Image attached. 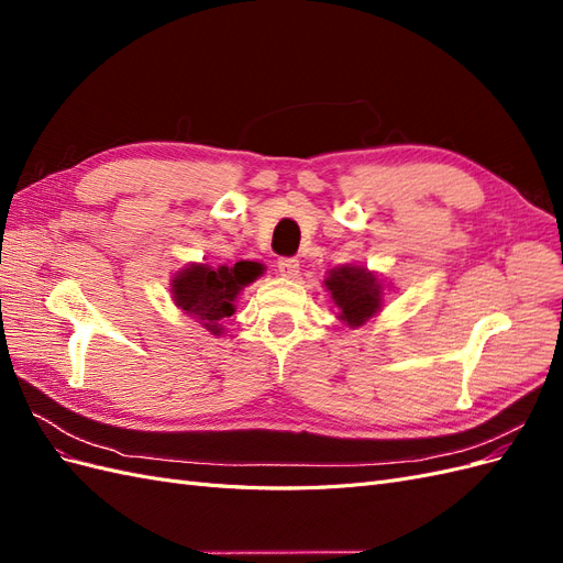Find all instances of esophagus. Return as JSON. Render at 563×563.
Listing matches in <instances>:
<instances>
[{
	"instance_id": "34e87169",
	"label": "esophagus",
	"mask_w": 563,
	"mask_h": 563,
	"mask_svg": "<svg viewBox=\"0 0 563 563\" xmlns=\"http://www.w3.org/2000/svg\"><path fill=\"white\" fill-rule=\"evenodd\" d=\"M277 267H279V272H282L284 277H296L298 269H300V263L296 258H279Z\"/></svg>"
}]
</instances>
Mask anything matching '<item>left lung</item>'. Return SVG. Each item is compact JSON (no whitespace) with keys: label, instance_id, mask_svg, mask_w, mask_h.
<instances>
[{"label":"left lung","instance_id":"left-lung-1","mask_svg":"<svg viewBox=\"0 0 563 563\" xmlns=\"http://www.w3.org/2000/svg\"><path fill=\"white\" fill-rule=\"evenodd\" d=\"M323 284L340 308V319L347 321L350 327H362L380 310V284L364 267H335Z\"/></svg>","mask_w":563,"mask_h":563}]
</instances>
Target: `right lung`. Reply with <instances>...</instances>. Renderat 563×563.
I'll return each mask as SVG.
<instances>
[{"label": "right lung", "mask_w": 563, "mask_h": 563, "mask_svg": "<svg viewBox=\"0 0 563 563\" xmlns=\"http://www.w3.org/2000/svg\"><path fill=\"white\" fill-rule=\"evenodd\" d=\"M263 272L261 263L242 261L232 267L220 265H190L176 275L172 291L174 300L185 314L195 317L203 329L220 333V321L234 314V298L246 284Z\"/></svg>", "instance_id": "1"}]
</instances>
